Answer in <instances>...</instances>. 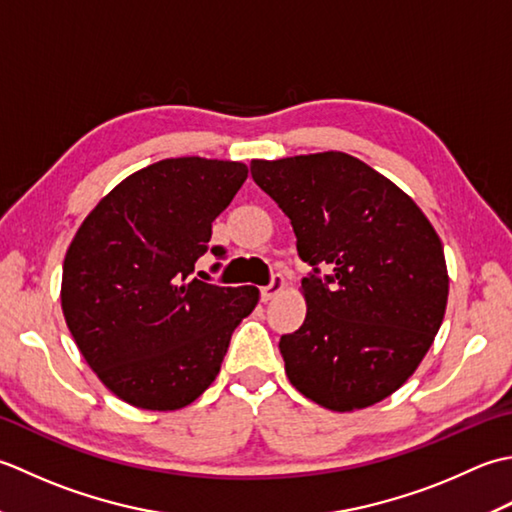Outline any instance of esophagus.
<instances>
[{"label":"esophagus","instance_id":"1","mask_svg":"<svg viewBox=\"0 0 512 512\" xmlns=\"http://www.w3.org/2000/svg\"><path fill=\"white\" fill-rule=\"evenodd\" d=\"M283 289H285V278L280 274H274V276H271V283L267 287H260V300L267 302V300L274 298L276 294H280Z\"/></svg>","mask_w":512,"mask_h":512}]
</instances>
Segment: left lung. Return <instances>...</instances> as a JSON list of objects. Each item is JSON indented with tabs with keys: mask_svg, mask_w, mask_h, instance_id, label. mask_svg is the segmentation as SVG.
Instances as JSON below:
<instances>
[{
	"mask_svg": "<svg viewBox=\"0 0 512 512\" xmlns=\"http://www.w3.org/2000/svg\"><path fill=\"white\" fill-rule=\"evenodd\" d=\"M249 170L291 221L311 267L305 322L280 338L289 382L331 411L389 398L444 320L446 260L429 218L344 152L252 161Z\"/></svg>",
	"mask_w": 512,
	"mask_h": 512,
	"instance_id": "left-lung-1",
	"label": "left lung"
}]
</instances>
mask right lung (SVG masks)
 <instances>
[{
	"mask_svg": "<svg viewBox=\"0 0 512 512\" xmlns=\"http://www.w3.org/2000/svg\"><path fill=\"white\" fill-rule=\"evenodd\" d=\"M245 179L243 163L163 159L101 198L72 238L61 309L81 356L123 402L183 409L221 371L258 289L203 283L194 265L205 252L225 258L210 245L212 223Z\"/></svg>",
	"mask_w": 512,
	"mask_h": 512,
	"instance_id": "add662e5",
	"label": "right lung"
}]
</instances>
